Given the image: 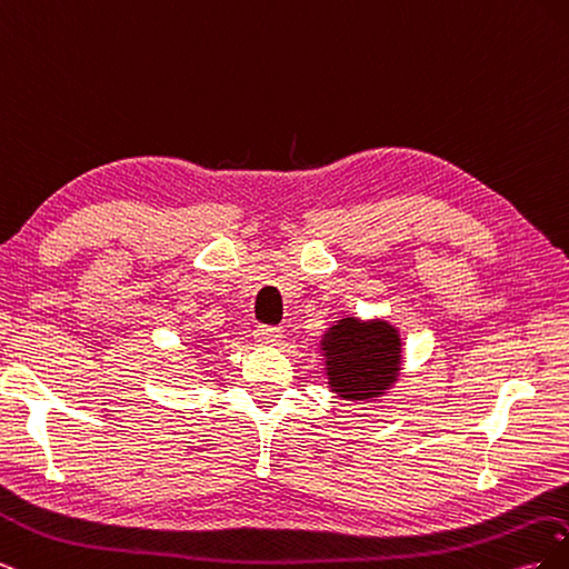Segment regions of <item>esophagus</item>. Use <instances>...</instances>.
<instances>
[{
    "label": "esophagus",
    "mask_w": 569,
    "mask_h": 569,
    "mask_svg": "<svg viewBox=\"0 0 569 569\" xmlns=\"http://www.w3.org/2000/svg\"><path fill=\"white\" fill-rule=\"evenodd\" d=\"M256 341L263 343V347H278L280 339H282V332L278 330V327H270V325H261L256 330Z\"/></svg>",
    "instance_id": "34e87169"
}]
</instances>
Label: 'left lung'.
Masks as SVG:
<instances>
[{
	"instance_id": "8db88e82",
	"label": "left lung",
	"mask_w": 569,
	"mask_h": 569,
	"mask_svg": "<svg viewBox=\"0 0 569 569\" xmlns=\"http://www.w3.org/2000/svg\"><path fill=\"white\" fill-rule=\"evenodd\" d=\"M401 347L399 330L382 318L337 320L320 339L330 391L343 401H377L399 380Z\"/></svg>"
}]
</instances>
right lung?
I'll use <instances>...</instances> for the list:
<instances>
[{"instance_id": "obj_1", "label": "right lung", "mask_w": 569, "mask_h": 569, "mask_svg": "<svg viewBox=\"0 0 569 569\" xmlns=\"http://www.w3.org/2000/svg\"><path fill=\"white\" fill-rule=\"evenodd\" d=\"M192 347H199V343H192Z\"/></svg>"}]
</instances>
